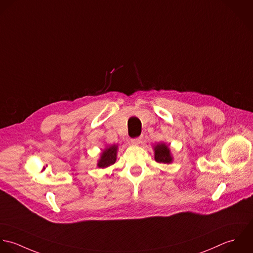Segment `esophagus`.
<instances>
[{
    "mask_svg": "<svg viewBox=\"0 0 253 253\" xmlns=\"http://www.w3.org/2000/svg\"><path fill=\"white\" fill-rule=\"evenodd\" d=\"M143 138H144L143 136H140V137H138V138L132 140V142H133V144H135V145H140V144L142 143V141H143Z\"/></svg>",
    "mask_w": 253,
    "mask_h": 253,
    "instance_id": "obj_1",
    "label": "esophagus"
}]
</instances>
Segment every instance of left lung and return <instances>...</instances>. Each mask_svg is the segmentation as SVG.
Masks as SVG:
<instances>
[{
    "mask_svg": "<svg viewBox=\"0 0 253 253\" xmlns=\"http://www.w3.org/2000/svg\"><path fill=\"white\" fill-rule=\"evenodd\" d=\"M154 159L159 163H172L173 155L170 151V148L165 143H158L153 146Z\"/></svg>",
    "mask_w": 253,
    "mask_h": 253,
    "instance_id": "8db88e82",
    "label": "left lung"
}]
</instances>
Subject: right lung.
<instances>
[{
    "label": "right lung",
    "mask_w": 253,
    "mask_h": 253,
    "mask_svg": "<svg viewBox=\"0 0 253 253\" xmlns=\"http://www.w3.org/2000/svg\"><path fill=\"white\" fill-rule=\"evenodd\" d=\"M117 151H118V145L116 144L111 146H105V148L101 151L97 166L99 168L104 169L114 164L117 158Z\"/></svg>",
    "instance_id": "obj_1"
}]
</instances>
